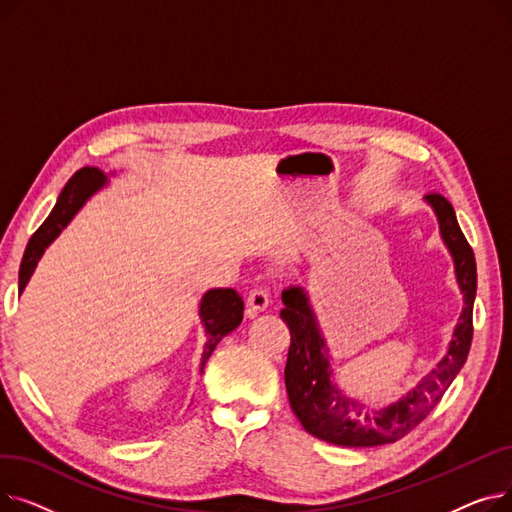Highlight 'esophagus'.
I'll use <instances>...</instances> for the list:
<instances>
[{"mask_svg": "<svg viewBox=\"0 0 512 512\" xmlns=\"http://www.w3.org/2000/svg\"><path fill=\"white\" fill-rule=\"evenodd\" d=\"M267 305H270V290H267L265 286H257L249 292V297H247L249 315H257L259 311H265Z\"/></svg>", "mask_w": 512, "mask_h": 512, "instance_id": "esophagus-1", "label": "esophagus"}]
</instances>
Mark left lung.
<instances>
[{
	"label": "left lung",
	"mask_w": 512,
	"mask_h": 512,
	"mask_svg": "<svg viewBox=\"0 0 512 512\" xmlns=\"http://www.w3.org/2000/svg\"><path fill=\"white\" fill-rule=\"evenodd\" d=\"M425 199L438 215L442 238L454 259L456 282L461 286L465 307L454 328L446 357L394 405L371 411L361 402L338 392L332 384L328 348L319 334L307 294L299 286H290L282 292L284 309L280 311V317L290 330V348L284 369L286 392L294 415L299 417L307 432L319 440L336 446L363 448L405 438L438 405L467 361L473 338V301L477 290L475 255L456 222L450 201L440 193H429Z\"/></svg>",
	"instance_id": "obj_1"
}]
</instances>
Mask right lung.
<instances>
[{
  "instance_id": "add662e5",
  "label": "right lung",
  "mask_w": 512,
  "mask_h": 512,
  "mask_svg": "<svg viewBox=\"0 0 512 512\" xmlns=\"http://www.w3.org/2000/svg\"><path fill=\"white\" fill-rule=\"evenodd\" d=\"M105 184V176L97 168H80L74 172V176L66 182L64 191L58 197L56 207L51 209L49 218L37 228V232L31 236L29 245H26V251L22 255L20 263V272H18V288L20 292L24 290L26 282L33 276L37 261L41 259L43 251L51 245L53 238H56L62 228L68 226V222L74 218V213L83 207V203ZM242 313H245V303H242V297L234 288H213L205 292V297L201 299L199 315L207 332V342H205V351L201 357V371L211 357L213 348L218 346V342L228 336L232 330H236L242 321Z\"/></svg>"
}]
</instances>
